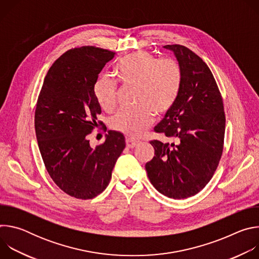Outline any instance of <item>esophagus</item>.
Wrapping results in <instances>:
<instances>
[{"instance_id": "1", "label": "esophagus", "mask_w": 259, "mask_h": 259, "mask_svg": "<svg viewBox=\"0 0 259 259\" xmlns=\"http://www.w3.org/2000/svg\"><path fill=\"white\" fill-rule=\"evenodd\" d=\"M137 143H138V141L135 139H132L130 137L126 138V145H127V147H129V149H133V147H135L137 145Z\"/></svg>"}]
</instances>
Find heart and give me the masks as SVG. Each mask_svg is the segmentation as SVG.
<instances>
[{
	"label": "heart",
	"instance_id": "obj_1",
	"mask_svg": "<svg viewBox=\"0 0 259 259\" xmlns=\"http://www.w3.org/2000/svg\"><path fill=\"white\" fill-rule=\"evenodd\" d=\"M116 72L125 84L136 85L133 107H123L110 121L112 127L128 136L138 137L154 120V112L165 114L172 108L180 92L182 73L173 59H159L146 51L134 52L116 65ZM99 105L113 109L117 102V84L107 75L100 76L94 85Z\"/></svg>",
	"mask_w": 259,
	"mask_h": 259
}]
</instances>
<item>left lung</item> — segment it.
<instances>
[{"mask_svg":"<svg viewBox=\"0 0 259 259\" xmlns=\"http://www.w3.org/2000/svg\"><path fill=\"white\" fill-rule=\"evenodd\" d=\"M181 69L180 92L155 131L177 144L151 141L155 157L145 164L153 186L166 197L186 199L212 178L223 155L226 130L224 103L208 65L181 45H166Z\"/></svg>","mask_w":259,"mask_h":259,"instance_id":"left-lung-1","label":"left lung"}]
</instances>
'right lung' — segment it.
I'll use <instances>...</instances> for the list:
<instances>
[{
  "label": "right lung",
  "mask_w": 259,
  "mask_h": 259,
  "mask_svg": "<svg viewBox=\"0 0 259 259\" xmlns=\"http://www.w3.org/2000/svg\"><path fill=\"white\" fill-rule=\"evenodd\" d=\"M114 57L92 46L68 50L48 70L36 102L34 129L46 169L60 190L77 199L106 189L126 145L123 133L114 130L96 147L87 138L101 113L94 85Z\"/></svg>",
  "instance_id": "obj_1"
}]
</instances>
